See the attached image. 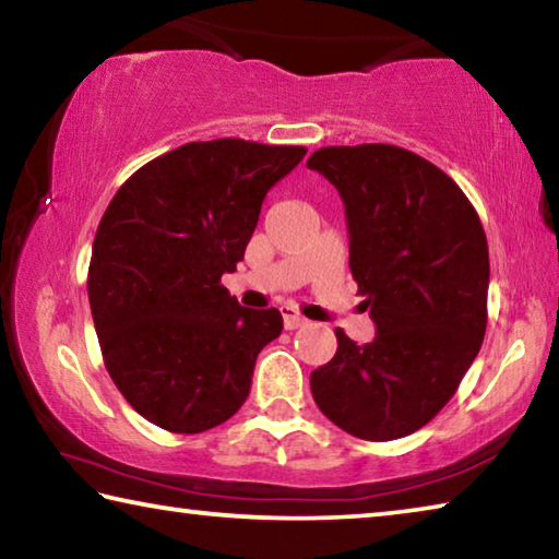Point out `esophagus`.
Here are the masks:
<instances>
[{
    "mask_svg": "<svg viewBox=\"0 0 559 559\" xmlns=\"http://www.w3.org/2000/svg\"><path fill=\"white\" fill-rule=\"evenodd\" d=\"M281 316H283V328H286V330H296V328L306 325V318H302L293 306H283Z\"/></svg>",
    "mask_w": 559,
    "mask_h": 559,
    "instance_id": "obj_1",
    "label": "esophagus"
}]
</instances>
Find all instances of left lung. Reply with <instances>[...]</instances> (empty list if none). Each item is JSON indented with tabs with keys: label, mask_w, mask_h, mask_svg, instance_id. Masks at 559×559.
Wrapping results in <instances>:
<instances>
[{
	"label": "left lung",
	"mask_w": 559,
	"mask_h": 559,
	"mask_svg": "<svg viewBox=\"0 0 559 559\" xmlns=\"http://www.w3.org/2000/svg\"><path fill=\"white\" fill-rule=\"evenodd\" d=\"M343 197L349 271L377 325L310 374L318 409L367 441L409 437L456 394L488 323V241L468 197L409 150L367 143L308 157Z\"/></svg>",
	"instance_id": "obj_1"
}]
</instances>
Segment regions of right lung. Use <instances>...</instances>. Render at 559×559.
Returning <instances> with one entry per match:
<instances>
[{
    "mask_svg": "<svg viewBox=\"0 0 559 559\" xmlns=\"http://www.w3.org/2000/svg\"><path fill=\"white\" fill-rule=\"evenodd\" d=\"M306 153L239 138L187 143L110 200L88 266L93 325L110 380L155 427L214 429L249 396L283 318L239 306L222 276L243 259L263 197Z\"/></svg>",
    "mask_w": 559,
    "mask_h": 559,
    "instance_id": "1",
    "label": "right lung"
}]
</instances>
